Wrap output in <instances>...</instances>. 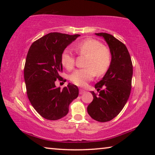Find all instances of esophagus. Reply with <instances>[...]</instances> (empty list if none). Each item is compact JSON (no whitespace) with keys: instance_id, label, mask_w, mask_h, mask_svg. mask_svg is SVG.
<instances>
[{"instance_id":"34e87169","label":"esophagus","mask_w":155,"mask_h":155,"mask_svg":"<svg viewBox=\"0 0 155 155\" xmlns=\"http://www.w3.org/2000/svg\"><path fill=\"white\" fill-rule=\"evenodd\" d=\"M85 92V91L84 90H82V89H81V90H79V94H83Z\"/></svg>"}]
</instances>
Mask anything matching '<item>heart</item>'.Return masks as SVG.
I'll return each mask as SVG.
<instances>
[{
  "label": "heart",
  "mask_w": 155,
  "mask_h": 155,
  "mask_svg": "<svg viewBox=\"0 0 155 155\" xmlns=\"http://www.w3.org/2000/svg\"><path fill=\"white\" fill-rule=\"evenodd\" d=\"M74 48L81 55H87L86 68L78 69L70 75V80L78 86H85L93 79L96 74L102 75L109 69L111 54L110 50L98 40L88 38L76 44ZM62 65L67 70H72L75 64V56L70 48H65L61 56Z\"/></svg>",
  "instance_id": "1"
}]
</instances>
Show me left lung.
<instances>
[{"label":"left lung","instance_id":"left-lung-1","mask_svg":"<svg viewBox=\"0 0 155 155\" xmlns=\"http://www.w3.org/2000/svg\"><path fill=\"white\" fill-rule=\"evenodd\" d=\"M108 44L111 64L101 81L95 85L98 95L91 91L94 99L87 107L91 118L105 122L114 119L124 108L129 98L133 77V64L124 44L106 33H95Z\"/></svg>","mask_w":155,"mask_h":155}]
</instances>
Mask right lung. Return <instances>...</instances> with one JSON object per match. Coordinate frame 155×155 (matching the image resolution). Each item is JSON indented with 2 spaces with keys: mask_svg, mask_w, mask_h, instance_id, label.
<instances>
[{
  "mask_svg": "<svg viewBox=\"0 0 155 155\" xmlns=\"http://www.w3.org/2000/svg\"><path fill=\"white\" fill-rule=\"evenodd\" d=\"M79 36L51 33L34 41L28 50L24 69L27 93L33 108L44 118L64 117L70 104L78 96L77 85L68 83L61 90L55 81L61 78L63 51Z\"/></svg>",
  "mask_w": 155,
  "mask_h": 155,
  "instance_id": "add662e5",
  "label": "right lung"
}]
</instances>
